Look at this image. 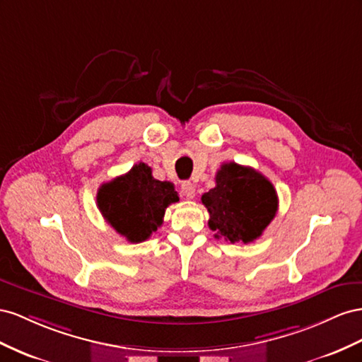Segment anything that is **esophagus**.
Instances as JSON below:
<instances>
[{"label": "esophagus", "mask_w": 362, "mask_h": 362, "mask_svg": "<svg viewBox=\"0 0 362 362\" xmlns=\"http://www.w3.org/2000/svg\"><path fill=\"white\" fill-rule=\"evenodd\" d=\"M180 189H182V194L187 199H194L195 197V187H194L191 182H183Z\"/></svg>", "instance_id": "1"}]
</instances>
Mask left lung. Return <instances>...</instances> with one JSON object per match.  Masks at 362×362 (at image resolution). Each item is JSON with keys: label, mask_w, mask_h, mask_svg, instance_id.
Instances as JSON below:
<instances>
[{"label": "left lung", "mask_w": 362, "mask_h": 362, "mask_svg": "<svg viewBox=\"0 0 362 362\" xmlns=\"http://www.w3.org/2000/svg\"><path fill=\"white\" fill-rule=\"evenodd\" d=\"M215 188L202 195L215 238L249 244L259 238L277 212V194L265 175L235 162L223 163Z\"/></svg>", "instance_id": "left-lung-1"}]
</instances>
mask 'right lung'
I'll list each match as a JSON object with an SVG mask.
<instances>
[{
    "label": "right lung",
    "mask_w": 362,
    "mask_h": 362,
    "mask_svg": "<svg viewBox=\"0 0 362 362\" xmlns=\"http://www.w3.org/2000/svg\"><path fill=\"white\" fill-rule=\"evenodd\" d=\"M179 202L171 182L151 175L147 163L139 162L132 170L107 183L97 194L98 209L105 220L130 243H142L163 223L165 209Z\"/></svg>",
    "instance_id": "1"
}]
</instances>
